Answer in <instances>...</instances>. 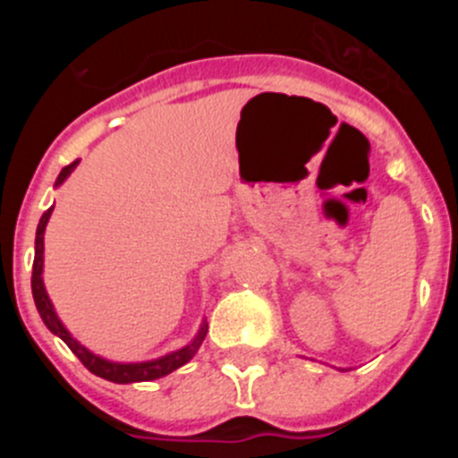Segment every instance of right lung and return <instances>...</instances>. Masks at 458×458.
Returning a JSON list of instances; mask_svg holds the SVG:
<instances>
[{
  "label": "right lung",
  "instance_id": "right-lung-1",
  "mask_svg": "<svg viewBox=\"0 0 458 458\" xmlns=\"http://www.w3.org/2000/svg\"><path fill=\"white\" fill-rule=\"evenodd\" d=\"M75 167H78V160L71 165H66V167L62 169V174L56 176L55 185H62L64 181H66L68 174H71ZM50 216H52V208H47L46 213H43V217H40L38 229H36V254H34V270H31V293H34L36 310H38L43 323L50 327L52 333L59 335V337L68 344V349L78 355L80 362H82V365L87 367L91 374L100 376V378H105V380H112V383H141V380L163 378V376L172 374L174 369H179V367H183L185 362H190V360H192V355L199 351L201 342H204L206 330H208V326H206V323L201 326L199 335L194 337V342L190 344V346H185V349H181V351H174V353L165 355V358H160V360H151V362H137V365H119V362H109V360L98 358V355H93L91 351H87L82 344H78L75 339L71 337V333H68L66 327L62 326V321L56 318L55 310H52L50 298H47V293H46V286H43V277H40V273H43V233H46V225H47V220H50Z\"/></svg>",
  "mask_w": 458,
  "mask_h": 458
}]
</instances>
